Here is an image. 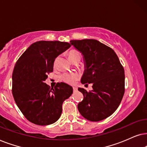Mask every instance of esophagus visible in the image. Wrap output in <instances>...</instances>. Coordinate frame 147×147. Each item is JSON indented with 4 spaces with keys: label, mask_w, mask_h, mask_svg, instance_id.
<instances>
[{
    "label": "esophagus",
    "mask_w": 147,
    "mask_h": 147,
    "mask_svg": "<svg viewBox=\"0 0 147 147\" xmlns=\"http://www.w3.org/2000/svg\"><path fill=\"white\" fill-rule=\"evenodd\" d=\"M72 89H73V92H76V91H77V90H78V89L77 87H74L73 88H72Z\"/></svg>",
    "instance_id": "obj_1"
}]
</instances>
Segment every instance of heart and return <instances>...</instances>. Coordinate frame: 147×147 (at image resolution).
<instances>
[{
    "label": "heart",
    "instance_id": "1",
    "mask_svg": "<svg viewBox=\"0 0 147 147\" xmlns=\"http://www.w3.org/2000/svg\"><path fill=\"white\" fill-rule=\"evenodd\" d=\"M68 58L70 60L76 57H81V53L78 50H72L68 52ZM79 77L80 75L77 72H65L61 75L60 79L64 83L69 85H74Z\"/></svg>",
    "mask_w": 147,
    "mask_h": 147
}]
</instances>
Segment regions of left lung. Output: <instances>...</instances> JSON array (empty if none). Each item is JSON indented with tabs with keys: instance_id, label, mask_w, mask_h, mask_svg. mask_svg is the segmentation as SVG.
Listing matches in <instances>:
<instances>
[{
	"instance_id": "obj_1",
	"label": "left lung",
	"mask_w": 147,
	"mask_h": 147,
	"mask_svg": "<svg viewBox=\"0 0 147 147\" xmlns=\"http://www.w3.org/2000/svg\"><path fill=\"white\" fill-rule=\"evenodd\" d=\"M70 42L85 58L86 69L81 83L93 84L92 91L78 89L84 97L78 109L89 121L104 120L116 110L124 96V67L116 52L99 41L85 39Z\"/></svg>"
}]
</instances>
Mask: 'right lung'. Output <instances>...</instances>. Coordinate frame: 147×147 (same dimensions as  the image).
Returning <instances> with one entry per match:
<instances>
[{
    "label": "right lung",
    "mask_w": 147,
    "mask_h": 147,
    "mask_svg": "<svg viewBox=\"0 0 147 147\" xmlns=\"http://www.w3.org/2000/svg\"><path fill=\"white\" fill-rule=\"evenodd\" d=\"M70 47L68 42L39 41L31 44L17 60L13 72L12 93L27 120L40 126L56 122L62 103L72 93V87L58 83L51 88L44 81L53 71L58 55Z\"/></svg>",
    "instance_id": "add662e5"
}]
</instances>
